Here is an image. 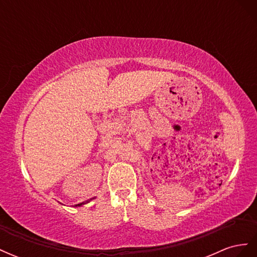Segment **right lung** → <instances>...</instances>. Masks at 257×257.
<instances>
[{
  "label": "right lung",
  "mask_w": 257,
  "mask_h": 257,
  "mask_svg": "<svg viewBox=\"0 0 257 257\" xmlns=\"http://www.w3.org/2000/svg\"><path fill=\"white\" fill-rule=\"evenodd\" d=\"M91 199H94V198H91ZM91 199H89V200H85V201H83V203H80V204H78V205H75V207H77V206H81V205H84V204H87V203H89V201H90Z\"/></svg>",
  "instance_id": "add662e5"
}]
</instances>
